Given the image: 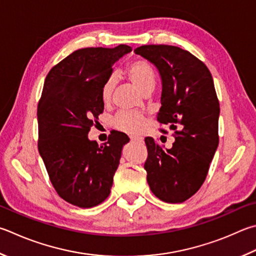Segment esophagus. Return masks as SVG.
I'll return each mask as SVG.
<instances>
[{
	"mask_svg": "<svg viewBox=\"0 0 256 256\" xmlns=\"http://www.w3.org/2000/svg\"><path fill=\"white\" fill-rule=\"evenodd\" d=\"M131 141L136 142V143H141V142H143V138H141V136H131Z\"/></svg>",
	"mask_w": 256,
	"mask_h": 256,
	"instance_id": "1",
	"label": "esophagus"
}]
</instances>
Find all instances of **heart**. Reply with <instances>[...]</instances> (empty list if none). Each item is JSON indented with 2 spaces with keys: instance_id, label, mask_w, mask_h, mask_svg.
<instances>
[{
  "instance_id": "obj_1",
  "label": "heart",
  "mask_w": 256,
  "mask_h": 256,
  "mask_svg": "<svg viewBox=\"0 0 256 256\" xmlns=\"http://www.w3.org/2000/svg\"><path fill=\"white\" fill-rule=\"evenodd\" d=\"M128 80H131L133 86L143 94L144 92L156 86V75L151 67V64L146 60H136V62L128 64L126 69ZM115 86V77H108L102 87V98L103 100H108L112 95V92ZM115 126L120 131L126 133H138L140 132L143 125L144 118L141 114L133 112H120L115 118Z\"/></svg>"
}]
</instances>
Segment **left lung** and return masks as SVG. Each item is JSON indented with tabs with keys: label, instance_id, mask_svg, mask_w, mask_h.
<instances>
[{
	"label": "left lung",
	"instance_id": "1",
	"mask_svg": "<svg viewBox=\"0 0 256 256\" xmlns=\"http://www.w3.org/2000/svg\"><path fill=\"white\" fill-rule=\"evenodd\" d=\"M134 52L159 72L162 92L156 118L174 131L171 148L146 138L148 184L162 202H184L202 187L220 141V103L212 74L189 51L174 46H141Z\"/></svg>",
	"mask_w": 256,
	"mask_h": 256
}]
</instances>
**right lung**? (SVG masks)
Listing matches in <instances>:
<instances>
[{
	"instance_id": "obj_1",
	"label": "right lung",
	"mask_w": 256,
	"mask_h": 256,
	"mask_svg": "<svg viewBox=\"0 0 256 256\" xmlns=\"http://www.w3.org/2000/svg\"><path fill=\"white\" fill-rule=\"evenodd\" d=\"M132 48H84L49 72L38 105V148L51 184L64 200L80 208L108 197L123 146L130 138L110 133L97 144L88 132L104 110L102 87L112 66Z\"/></svg>"
}]
</instances>
